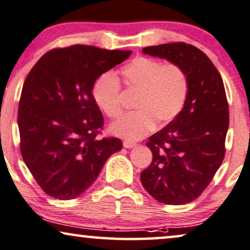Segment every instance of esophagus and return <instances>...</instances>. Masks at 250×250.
Wrapping results in <instances>:
<instances>
[{
	"mask_svg": "<svg viewBox=\"0 0 250 250\" xmlns=\"http://www.w3.org/2000/svg\"><path fill=\"white\" fill-rule=\"evenodd\" d=\"M123 146L127 149H130V148H134V146H136V143L131 142V141H125V142H123Z\"/></svg>",
	"mask_w": 250,
	"mask_h": 250,
	"instance_id": "esophagus-1",
	"label": "esophagus"
}]
</instances>
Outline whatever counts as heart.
<instances>
[{"instance_id":"obj_1","label":"heart","mask_w":250,"mask_h":250,"mask_svg":"<svg viewBox=\"0 0 250 250\" xmlns=\"http://www.w3.org/2000/svg\"><path fill=\"white\" fill-rule=\"evenodd\" d=\"M127 91H138L134 108L112 125V133L127 140H141L156 125L172 122L184 109L190 92L188 72L178 62H162L146 56H136L120 70ZM92 96L102 113L115 120L123 113L122 88L112 72L101 73L92 85Z\"/></svg>"}]
</instances>
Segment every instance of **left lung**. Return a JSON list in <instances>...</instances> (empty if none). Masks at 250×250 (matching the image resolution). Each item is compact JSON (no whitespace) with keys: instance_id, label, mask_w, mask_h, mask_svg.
Segmentation results:
<instances>
[{"instance_id":"8db88e82","label":"left lung","mask_w":250,"mask_h":250,"mask_svg":"<svg viewBox=\"0 0 250 250\" xmlns=\"http://www.w3.org/2000/svg\"><path fill=\"white\" fill-rule=\"evenodd\" d=\"M143 52L178 62L190 79L184 109L149 137L152 161L141 173L143 188L156 200L183 205L203 193L224 161L229 125L225 86L211 59L193 45L178 42Z\"/></svg>"}]
</instances>
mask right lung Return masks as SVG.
<instances>
[{"label":"right lung","instance_id":"obj_1","mask_svg":"<svg viewBox=\"0 0 250 250\" xmlns=\"http://www.w3.org/2000/svg\"><path fill=\"white\" fill-rule=\"evenodd\" d=\"M76 44L47 51L29 72L19 104L20 149L37 184L60 200L79 197L108 158L122 149L100 138L104 120L92 96L94 80L130 56Z\"/></svg>","mask_w":250,"mask_h":250}]
</instances>
